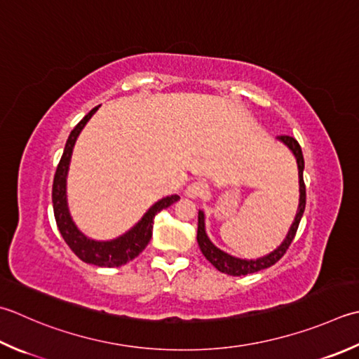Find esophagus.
<instances>
[{"label": "esophagus", "mask_w": 359, "mask_h": 359, "mask_svg": "<svg viewBox=\"0 0 359 359\" xmlns=\"http://www.w3.org/2000/svg\"><path fill=\"white\" fill-rule=\"evenodd\" d=\"M208 191V185L205 184V182L202 180H196L193 182V184H189L187 187V196L188 198H202V196H205Z\"/></svg>", "instance_id": "1"}]
</instances>
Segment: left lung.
<instances>
[{"label":"left lung","instance_id":"8db88e82","mask_svg":"<svg viewBox=\"0 0 359 359\" xmlns=\"http://www.w3.org/2000/svg\"><path fill=\"white\" fill-rule=\"evenodd\" d=\"M278 140L290 147L292 151L294 156H296L297 160V168H299V191H300V199H299V208H297V215L296 219H294L292 226L287 231V235L285 238V241L280 244V248H277L273 252H271L269 255H266L263 258L258 259H241V258H235L226 252H222L221 249H217L216 245L208 240V236L205 233V224H203V213L199 212L198 216V243L199 248L202 250L203 257H205L210 263H212L217 271H221L224 273H229V276H248V273H254L266 268H271L272 264H276L280 258H282L286 250L290 249V245L294 240V236L297 233L299 224L302 216H304L305 212V203H306V189H305V182H304V168H305V161H304V154H302L300 144L297 143L296 138H292L290 135H280Z\"/></svg>","mask_w":359,"mask_h":359}]
</instances>
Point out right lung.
I'll use <instances>...</instances> for the list:
<instances>
[{"label":"right lung","mask_w":359,"mask_h":359,"mask_svg":"<svg viewBox=\"0 0 359 359\" xmlns=\"http://www.w3.org/2000/svg\"><path fill=\"white\" fill-rule=\"evenodd\" d=\"M100 109V105L95 109H91L88 114L83 116L76 128L69 133L67 140L65 149H63L62 158L55 170L54 182H53V207H54V217L57 222V227L63 240L69 245L74 254L79 257L82 262L88 264L101 266V268H118L123 266L130 259L135 258L137 255L142 254L144 248L151 241L152 236V227H154V217L157 213H160L163 208H168L179 201V196H168L158 201L156 205H152L147 213L142 217L135 227L130 229L128 233L116 238L111 241H95L90 240L83 233H81L74 222L72 221V216L68 213L67 207V174L69 160H72L73 147L77 137H79L83 126L87 124L88 119L93 116L95 111Z\"/></svg>","instance_id":"1"}]
</instances>
